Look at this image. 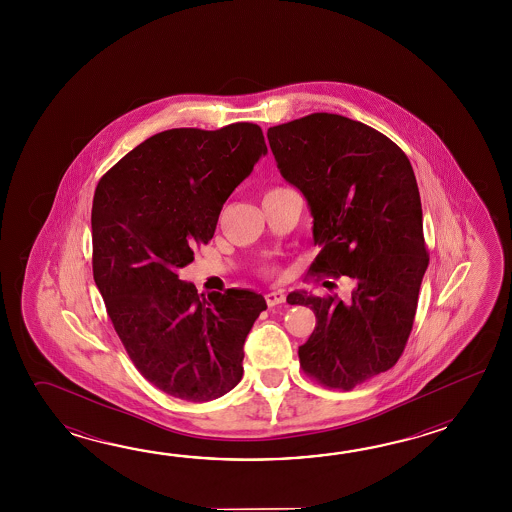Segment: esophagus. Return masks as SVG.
<instances>
[{"label":"esophagus","instance_id":"obj_1","mask_svg":"<svg viewBox=\"0 0 512 512\" xmlns=\"http://www.w3.org/2000/svg\"><path fill=\"white\" fill-rule=\"evenodd\" d=\"M265 302L269 307H274V305H280L285 302V293L283 291H272V293L265 294Z\"/></svg>","mask_w":512,"mask_h":512}]
</instances>
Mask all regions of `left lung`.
<instances>
[{
  "label": "left lung",
  "instance_id": "left-lung-1",
  "mask_svg": "<svg viewBox=\"0 0 512 512\" xmlns=\"http://www.w3.org/2000/svg\"><path fill=\"white\" fill-rule=\"evenodd\" d=\"M267 139L313 216L322 251L309 272L353 282L348 302L337 294L287 296L315 311V331L298 348L302 370L348 392L395 366L412 333L428 267L414 168L381 131L335 113L272 126Z\"/></svg>",
  "mask_w": 512,
  "mask_h": 512
}]
</instances>
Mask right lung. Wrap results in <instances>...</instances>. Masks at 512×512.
I'll return each mask as SVG.
<instances>
[{
  "label": "right lung",
  "instance_id": "right-lung-1",
  "mask_svg": "<svg viewBox=\"0 0 512 512\" xmlns=\"http://www.w3.org/2000/svg\"><path fill=\"white\" fill-rule=\"evenodd\" d=\"M265 153L252 122L161 131L95 190L93 278L109 318L142 377L188 403L241 381L245 338L267 304L249 289L199 294L177 271L212 240L225 201Z\"/></svg>",
  "mask_w": 512,
  "mask_h": 512
}]
</instances>
